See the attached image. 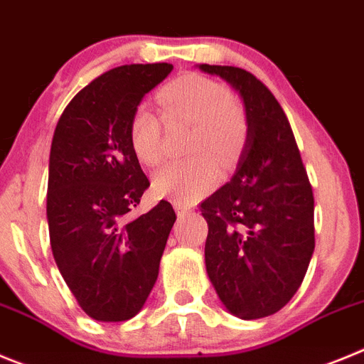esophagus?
<instances>
[{"instance_id": "obj_1", "label": "esophagus", "mask_w": 364, "mask_h": 364, "mask_svg": "<svg viewBox=\"0 0 364 364\" xmlns=\"http://www.w3.org/2000/svg\"><path fill=\"white\" fill-rule=\"evenodd\" d=\"M174 206H176V212H178V218H186V215L192 212V208H190V206L181 205V203H176Z\"/></svg>"}]
</instances>
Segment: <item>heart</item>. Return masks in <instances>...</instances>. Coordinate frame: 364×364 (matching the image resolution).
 <instances>
[{
	"instance_id": "b5f03b06",
	"label": "heart",
	"mask_w": 364,
	"mask_h": 364,
	"mask_svg": "<svg viewBox=\"0 0 364 364\" xmlns=\"http://www.w3.org/2000/svg\"><path fill=\"white\" fill-rule=\"evenodd\" d=\"M158 101L168 123L192 125L190 152L198 154L183 163L163 166L152 181L154 192L181 205H192L210 192L218 181L215 163L234 165L248 141V119L243 107L225 85L198 74L170 81L159 90ZM163 121L146 105H139L129 121V141L136 158L146 166L163 161Z\"/></svg>"
}]
</instances>
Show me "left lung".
Masks as SVG:
<instances>
[{"instance_id":"obj_1","label":"left lung","mask_w":364,"mask_h":364,"mask_svg":"<svg viewBox=\"0 0 364 364\" xmlns=\"http://www.w3.org/2000/svg\"><path fill=\"white\" fill-rule=\"evenodd\" d=\"M243 97L248 141L235 174L201 203L206 274L241 319L279 312L303 283L314 239V194L287 114L254 74L199 65Z\"/></svg>"}]
</instances>
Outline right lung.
<instances>
[{"label":"right lung","instance_id":"add662e5","mask_svg":"<svg viewBox=\"0 0 364 364\" xmlns=\"http://www.w3.org/2000/svg\"><path fill=\"white\" fill-rule=\"evenodd\" d=\"M170 63L123 65L72 97L55 125L48 161L52 254L83 312L117 323L143 309L176 212L161 199L134 218L150 186L129 141V121Z\"/></svg>","mask_w":364,"mask_h":364}]
</instances>
